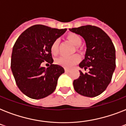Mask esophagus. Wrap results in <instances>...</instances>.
<instances>
[{
  "instance_id": "obj_1",
  "label": "esophagus",
  "mask_w": 126,
  "mask_h": 126,
  "mask_svg": "<svg viewBox=\"0 0 126 126\" xmlns=\"http://www.w3.org/2000/svg\"><path fill=\"white\" fill-rule=\"evenodd\" d=\"M65 73H69L70 72V69H67V68H65Z\"/></svg>"
}]
</instances>
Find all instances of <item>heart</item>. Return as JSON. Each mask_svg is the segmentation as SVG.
<instances>
[{"label": "heart", "instance_id": "obj_1", "mask_svg": "<svg viewBox=\"0 0 126 126\" xmlns=\"http://www.w3.org/2000/svg\"><path fill=\"white\" fill-rule=\"evenodd\" d=\"M69 40L75 46H79L82 43V39L80 36H79L77 34H70L68 36ZM59 39H56L51 44V51L53 54H57L59 51ZM80 61V57L78 55H61L60 57L56 59L55 62L58 65H60L63 67L67 68H71L75 65L78 62Z\"/></svg>", "mask_w": 126, "mask_h": 126}]
</instances>
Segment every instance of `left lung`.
<instances>
[{"mask_svg":"<svg viewBox=\"0 0 126 126\" xmlns=\"http://www.w3.org/2000/svg\"><path fill=\"white\" fill-rule=\"evenodd\" d=\"M80 34L86 44L85 58L79 67L89 72L80 71L79 79L73 81L74 89L83 96L94 97L106 90L111 81L116 67L115 47L105 32L97 27L84 25L69 29Z\"/></svg>","mask_w":126,"mask_h":126,"instance_id":"1","label":"left lung"}]
</instances>
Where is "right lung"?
<instances>
[{"instance_id": "1", "label": "right lung", "mask_w": 126, "mask_h": 126, "mask_svg": "<svg viewBox=\"0 0 126 126\" xmlns=\"http://www.w3.org/2000/svg\"><path fill=\"white\" fill-rule=\"evenodd\" d=\"M66 31L35 25L23 32L15 42L11 69L19 89L29 97L40 99L55 91L57 80L65 71L53 64L51 46ZM44 61L50 64L49 67H42Z\"/></svg>"}]
</instances>
